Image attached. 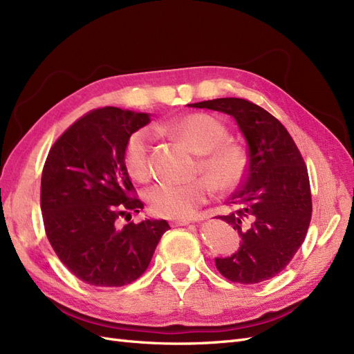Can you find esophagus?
<instances>
[{"instance_id": "34e87169", "label": "esophagus", "mask_w": 354, "mask_h": 354, "mask_svg": "<svg viewBox=\"0 0 354 354\" xmlns=\"http://www.w3.org/2000/svg\"><path fill=\"white\" fill-rule=\"evenodd\" d=\"M189 223H190L189 221H173L171 222V226H186Z\"/></svg>"}]
</instances>
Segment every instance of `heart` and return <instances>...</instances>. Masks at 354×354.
Listing matches in <instances>:
<instances>
[{
	"label": "heart",
	"mask_w": 354,
	"mask_h": 354,
	"mask_svg": "<svg viewBox=\"0 0 354 354\" xmlns=\"http://www.w3.org/2000/svg\"><path fill=\"white\" fill-rule=\"evenodd\" d=\"M159 131L183 141L199 155L196 171L212 180L217 190L229 192L240 186L248 165L247 153L243 146L227 141V129L222 122L205 113H190L171 119ZM150 149L151 136L147 129H137L128 137L123 162L132 178L146 181L150 177ZM207 180L151 186L146 192L151 214L173 221L192 217L213 194Z\"/></svg>",
	"instance_id": "heart-1"
}]
</instances>
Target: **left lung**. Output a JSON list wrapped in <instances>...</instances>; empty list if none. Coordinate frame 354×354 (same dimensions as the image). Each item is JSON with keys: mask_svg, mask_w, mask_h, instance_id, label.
Returning a JSON list of instances; mask_svg holds the SVG:
<instances>
[{"mask_svg": "<svg viewBox=\"0 0 354 354\" xmlns=\"http://www.w3.org/2000/svg\"><path fill=\"white\" fill-rule=\"evenodd\" d=\"M189 107L232 116L248 147L243 185L227 199L235 207L218 216L240 235V248L216 257V268L229 281L254 284L272 279L293 259L311 221L307 165L281 122L243 98H217Z\"/></svg>", "mask_w": 354, "mask_h": 354, "instance_id": "8db88e82", "label": "left lung"}]
</instances>
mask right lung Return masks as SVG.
<instances>
[{
  "label": "right lung",
  "mask_w": 354,
  "mask_h": 354,
  "mask_svg": "<svg viewBox=\"0 0 354 354\" xmlns=\"http://www.w3.org/2000/svg\"><path fill=\"white\" fill-rule=\"evenodd\" d=\"M150 122L147 113L104 107L86 113L55 141L41 174L46 235L61 262L79 280L120 288L145 274L169 229L167 221L128 223L120 216L145 207L123 162L132 132Z\"/></svg>",
  "instance_id": "add662e5"
}]
</instances>
